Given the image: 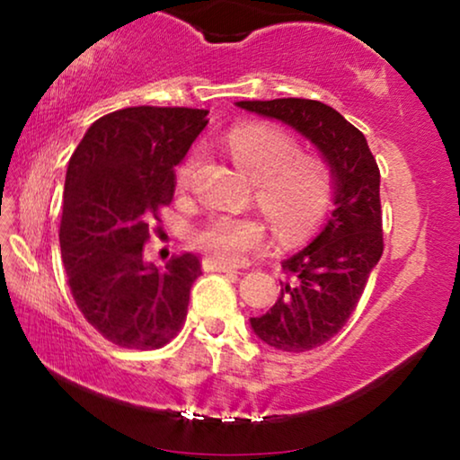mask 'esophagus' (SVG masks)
I'll use <instances>...</instances> for the list:
<instances>
[{"label": "esophagus", "instance_id": "esophagus-1", "mask_svg": "<svg viewBox=\"0 0 460 460\" xmlns=\"http://www.w3.org/2000/svg\"><path fill=\"white\" fill-rule=\"evenodd\" d=\"M203 268L207 270V272H236L234 266H228V263L213 260V257H207V260H203Z\"/></svg>", "mask_w": 460, "mask_h": 460}]
</instances>
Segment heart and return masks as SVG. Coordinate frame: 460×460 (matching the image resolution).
Returning a JSON list of instances; mask_svg holds the SVG:
<instances>
[{
    "instance_id": "obj_1",
    "label": "heart",
    "mask_w": 460,
    "mask_h": 460,
    "mask_svg": "<svg viewBox=\"0 0 460 460\" xmlns=\"http://www.w3.org/2000/svg\"><path fill=\"white\" fill-rule=\"evenodd\" d=\"M236 167L255 181V200L276 234L287 241L305 236L329 211L332 184L326 165L316 156L297 155L299 146L287 131L270 125H243L226 137ZM197 156L180 167L186 181ZM266 236L263 224L251 216H216L197 232L194 243L213 260L236 263Z\"/></svg>"
}]
</instances>
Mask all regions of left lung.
<instances>
[{"instance_id":"obj_1","label":"left lung","mask_w":460,"mask_h":460,"mask_svg":"<svg viewBox=\"0 0 460 460\" xmlns=\"http://www.w3.org/2000/svg\"><path fill=\"white\" fill-rule=\"evenodd\" d=\"M236 106L297 131L331 173V213L305 247L282 260L288 280L280 282L276 304L249 318L263 343L299 354L343 329L381 260L379 167L362 131L318 100H241Z\"/></svg>"}]
</instances>
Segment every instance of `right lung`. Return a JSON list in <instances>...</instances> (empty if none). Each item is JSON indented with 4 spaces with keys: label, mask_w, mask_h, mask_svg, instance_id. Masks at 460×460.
Returning a JSON list of instances; mask_svg holds the SVG:
<instances>
[{
    "label": "right lung",
    "mask_w": 460,
    "mask_h": 460,
    "mask_svg": "<svg viewBox=\"0 0 460 460\" xmlns=\"http://www.w3.org/2000/svg\"><path fill=\"white\" fill-rule=\"evenodd\" d=\"M205 109L131 106L85 131L65 180L60 249L75 304L121 348L172 341L186 318L199 257H144L150 219L173 199V167L209 123Z\"/></svg>",
    "instance_id": "add662e5"
}]
</instances>
